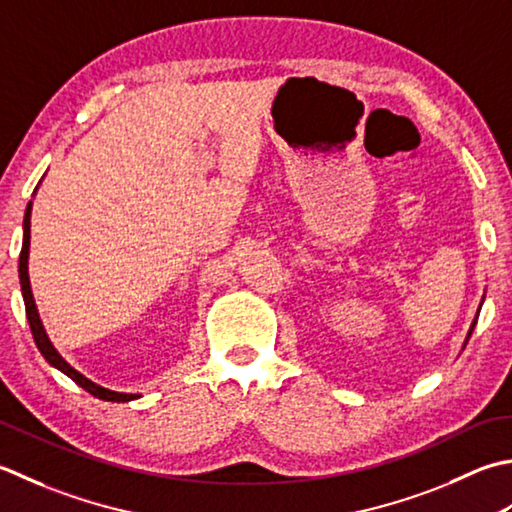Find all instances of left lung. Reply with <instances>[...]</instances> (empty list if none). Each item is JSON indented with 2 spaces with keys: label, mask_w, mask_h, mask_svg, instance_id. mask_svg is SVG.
Instances as JSON below:
<instances>
[{
  "label": "left lung",
  "mask_w": 512,
  "mask_h": 512,
  "mask_svg": "<svg viewBox=\"0 0 512 512\" xmlns=\"http://www.w3.org/2000/svg\"><path fill=\"white\" fill-rule=\"evenodd\" d=\"M482 302H484V298H482ZM479 309H482V305H479ZM479 309H477V316H479ZM477 316H475V320H473V325H471V329H468V336H466V340H464V347H466V342H468V338H471V333H473V329H475V322H477Z\"/></svg>",
  "instance_id": "8db88e82"
}]
</instances>
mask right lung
<instances>
[{"mask_svg":"<svg viewBox=\"0 0 512 512\" xmlns=\"http://www.w3.org/2000/svg\"><path fill=\"white\" fill-rule=\"evenodd\" d=\"M30 212H33V203H28L26 207V216H24V243H22V254H19V283H22V296H24V305H26V316H28V325L30 331H33V338L37 349L41 351V356L46 358V362L50 367H55L57 371H61L72 382H77L83 391H88L90 395H95L99 400H106V402H130V400H137L141 398L139 393H119V391H110L106 387H101V384L88 380L86 375L79 373L75 367H70V364L61 358V353L55 349V344L50 342L48 333L44 329V322L39 318V311L35 305V298H33V289H30V278H28V252H30Z\"/></svg>","mask_w":512,"mask_h":512,"instance_id":"obj_1","label":"right lung"}]
</instances>
